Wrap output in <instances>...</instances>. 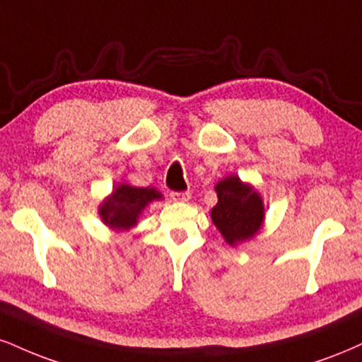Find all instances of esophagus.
<instances>
[{"label": "esophagus", "instance_id": "obj_1", "mask_svg": "<svg viewBox=\"0 0 362 362\" xmlns=\"http://www.w3.org/2000/svg\"><path fill=\"white\" fill-rule=\"evenodd\" d=\"M192 194L190 192H173L172 194V200L173 202H189Z\"/></svg>", "mask_w": 362, "mask_h": 362}]
</instances>
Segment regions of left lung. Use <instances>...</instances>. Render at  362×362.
I'll use <instances>...</instances> for the list:
<instances>
[{
    "mask_svg": "<svg viewBox=\"0 0 362 362\" xmlns=\"http://www.w3.org/2000/svg\"><path fill=\"white\" fill-rule=\"evenodd\" d=\"M217 204L211 219L229 246L236 247L251 241L263 229L264 202L250 182H243L236 173H229L216 184Z\"/></svg>",
    "mask_w": 362,
    "mask_h": 362,
    "instance_id": "1",
    "label": "left lung"
}]
</instances>
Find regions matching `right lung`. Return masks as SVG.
Segmentation results:
<instances>
[{"label": "right lung", "instance_id": "add662e5", "mask_svg": "<svg viewBox=\"0 0 362 362\" xmlns=\"http://www.w3.org/2000/svg\"><path fill=\"white\" fill-rule=\"evenodd\" d=\"M156 200H163V195L155 187H134L121 182L99 204L98 214L111 230L126 233L138 224L143 211Z\"/></svg>", "mask_w": 362, "mask_h": 362}]
</instances>
